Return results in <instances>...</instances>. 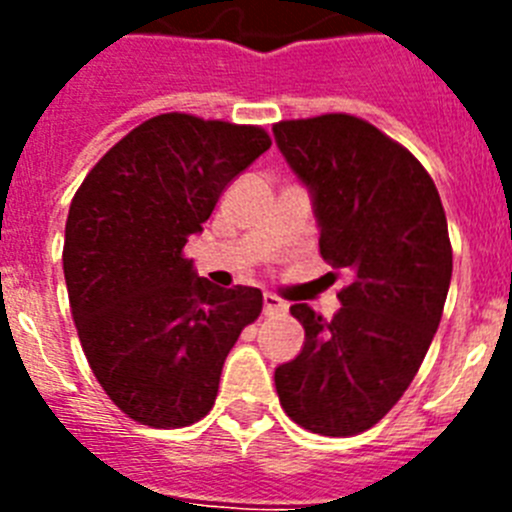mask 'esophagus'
Here are the masks:
<instances>
[{
	"label": "esophagus",
	"instance_id": "1",
	"mask_svg": "<svg viewBox=\"0 0 512 512\" xmlns=\"http://www.w3.org/2000/svg\"><path fill=\"white\" fill-rule=\"evenodd\" d=\"M287 310V305H284L282 300H279L277 295H269L266 292L264 295V315H274V312H284Z\"/></svg>",
	"mask_w": 512,
	"mask_h": 512
}]
</instances>
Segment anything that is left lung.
I'll list each match as a JSON object with an SVG mask.
<instances>
[{
	"label": "left lung",
	"mask_w": 512,
	"mask_h": 512,
	"mask_svg": "<svg viewBox=\"0 0 512 512\" xmlns=\"http://www.w3.org/2000/svg\"><path fill=\"white\" fill-rule=\"evenodd\" d=\"M274 138L310 189L323 259L351 274L330 320L289 307L305 346L277 366V395L307 431L356 436L390 413L436 336L451 284L446 212L418 158L366 120H284Z\"/></svg>",
	"instance_id": "left-lung-1"
}]
</instances>
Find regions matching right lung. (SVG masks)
I'll return each instance as SVG.
<instances>
[{
    "label": "right lung",
    "mask_w": 512,
    "mask_h": 512,
    "mask_svg": "<svg viewBox=\"0 0 512 512\" xmlns=\"http://www.w3.org/2000/svg\"><path fill=\"white\" fill-rule=\"evenodd\" d=\"M269 146L253 125L169 112L130 130L74 194L63 241L71 315L97 382L138 423L205 418L225 356L259 318L261 289L197 277L184 246Z\"/></svg>",
    "instance_id": "add662e5"
}]
</instances>
